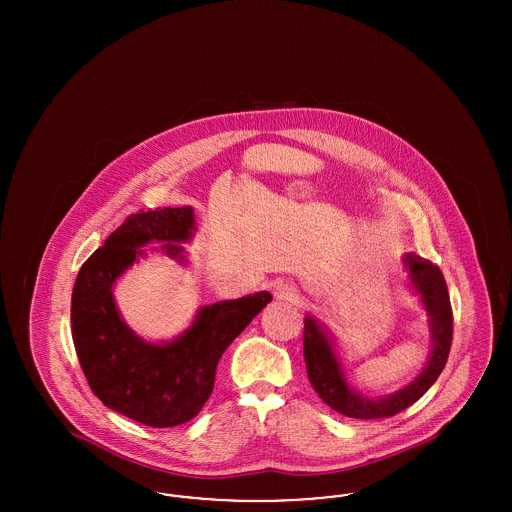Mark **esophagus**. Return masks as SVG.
Masks as SVG:
<instances>
[{"label":"esophagus","mask_w":512,"mask_h":512,"mask_svg":"<svg viewBox=\"0 0 512 512\" xmlns=\"http://www.w3.org/2000/svg\"><path fill=\"white\" fill-rule=\"evenodd\" d=\"M274 299L278 301H288V303H295L299 299V290L295 288V284L292 282H278L274 286Z\"/></svg>","instance_id":"esophagus-1"}]
</instances>
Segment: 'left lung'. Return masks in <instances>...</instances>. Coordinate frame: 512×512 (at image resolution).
Here are the masks:
<instances>
[{
	"mask_svg": "<svg viewBox=\"0 0 512 512\" xmlns=\"http://www.w3.org/2000/svg\"><path fill=\"white\" fill-rule=\"evenodd\" d=\"M403 267L409 272V280L414 290L420 295L424 309L430 317V338H432V355L416 380L403 390L395 391L388 397L370 399L353 390L347 384L345 372L340 359L334 351V343L326 328L317 318L305 317L303 330V355L311 386L315 388L320 399L334 411L349 418H386L405 411L414 401H418L430 386L438 380L443 366L447 363L451 340H453V311L445 278L438 265L422 259L420 255L407 253L403 257Z\"/></svg>",
	"mask_w": 512,
	"mask_h": 512,
	"instance_id": "left-lung-1",
	"label": "left lung"
}]
</instances>
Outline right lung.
Wrapping results in <instances>:
<instances>
[{
    "label": "right lung",
    "mask_w": 512,
    "mask_h": 512,
    "mask_svg": "<svg viewBox=\"0 0 512 512\" xmlns=\"http://www.w3.org/2000/svg\"><path fill=\"white\" fill-rule=\"evenodd\" d=\"M194 209H153L130 215L82 265L73 288L71 328L84 376L99 401L136 422L171 428L192 420L215 386L226 347L257 317L272 295L257 292L199 309L192 326L171 343H149L122 320L113 286L144 253L161 242L184 263L180 242L194 234Z\"/></svg>",
    "instance_id": "obj_1"
}]
</instances>
